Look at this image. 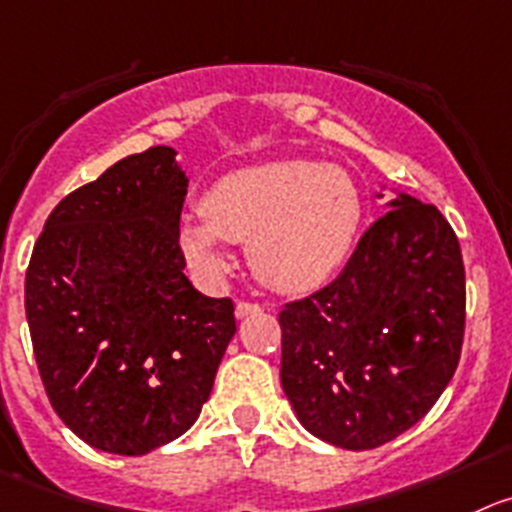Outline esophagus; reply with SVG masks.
Listing matches in <instances>:
<instances>
[{
  "mask_svg": "<svg viewBox=\"0 0 512 512\" xmlns=\"http://www.w3.org/2000/svg\"><path fill=\"white\" fill-rule=\"evenodd\" d=\"M260 310H262L260 303L240 300V303H237V308H234V313H237V318H247V315H255V313H260Z\"/></svg>",
  "mask_w": 512,
  "mask_h": 512,
  "instance_id": "esophagus-1",
  "label": "esophagus"
}]
</instances>
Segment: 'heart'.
Wrapping results in <instances>:
<instances>
[{"instance_id":"1","label":"heart","mask_w":512,"mask_h":512,"mask_svg":"<svg viewBox=\"0 0 512 512\" xmlns=\"http://www.w3.org/2000/svg\"><path fill=\"white\" fill-rule=\"evenodd\" d=\"M364 207L351 176L321 161H270L219 179L204 197V219L181 224L194 267L219 272L222 240L250 245L257 278L283 293L328 283L358 237Z\"/></svg>"}]
</instances>
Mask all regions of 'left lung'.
Segmentation results:
<instances>
[{
  "label": "left lung",
  "mask_w": 512,
  "mask_h": 512,
  "mask_svg": "<svg viewBox=\"0 0 512 512\" xmlns=\"http://www.w3.org/2000/svg\"><path fill=\"white\" fill-rule=\"evenodd\" d=\"M280 381L300 424L374 450L419 422L450 384L465 338V265L434 204L401 194L343 272L280 310Z\"/></svg>",
  "instance_id": "left-lung-1"
}]
</instances>
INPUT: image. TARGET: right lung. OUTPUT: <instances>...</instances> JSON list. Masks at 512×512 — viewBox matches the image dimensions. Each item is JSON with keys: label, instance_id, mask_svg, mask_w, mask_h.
Masks as SVG:
<instances>
[{"label": "right lung", "instance_id": "right-lung-1", "mask_svg": "<svg viewBox=\"0 0 512 512\" xmlns=\"http://www.w3.org/2000/svg\"><path fill=\"white\" fill-rule=\"evenodd\" d=\"M154 146L70 191L25 278L40 379L57 417L113 455H146L197 422L232 341L234 303L184 275V171Z\"/></svg>", "mask_w": 512, "mask_h": 512}]
</instances>
